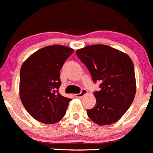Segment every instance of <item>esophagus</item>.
Here are the masks:
<instances>
[{
	"label": "esophagus",
	"mask_w": 153,
	"mask_h": 153,
	"mask_svg": "<svg viewBox=\"0 0 153 153\" xmlns=\"http://www.w3.org/2000/svg\"><path fill=\"white\" fill-rule=\"evenodd\" d=\"M86 94H87V91L85 89H82L79 94H75V97H77V98H81V97H82Z\"/></svg>",
	"instance_id": "esophagus-1"
}]
</instances>
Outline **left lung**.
<instances>
[{
  "label": "left lung",
  "instance_id": "obj_1",
  "mask_svg": "<svg viewBox=\"0 0 153 153\" xmlns=\"http://www.w3.org/2000/svg\"><path fill=\"white\" fill-rule=\"evenodd\" d=\"M85 65L94 82H101L94 92L97 104L87 110L88 117L99 125L119 121L134 100V65L128 55L106 45H93L76 51Z\"/></svg>",
  "mask_w": 153,
  "mask_h": 153
}]
</instances>
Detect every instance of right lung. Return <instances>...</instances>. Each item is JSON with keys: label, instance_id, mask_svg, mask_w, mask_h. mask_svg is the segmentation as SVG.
Segmentation results:
<instances>
[{"label": "right lung", "instance_id": "1", "mask_svg": "<svg viewBox=\"0 0 153 153\" xmlns=\"http://www.w3.org/2000/svg\"><path fill=\"white\" fill-rule=\"evenodd\" d=\"M74 50L62 45H49L29 56L20 72V97L34 119L54 124L63 118L71 99L59 93V71Z\"/></svg>", "mask_w": 153, "mask_h": 153}]
</instances>
